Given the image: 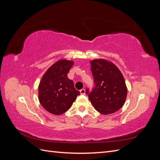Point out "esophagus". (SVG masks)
<instances>
[{"label":"esophagus","instance_id":"34e87169","mask_svg":"<svg viewBox=\"0 0 160 160\" xmlns=\"http://www.w3.org/2000/svg\"><path fill=\"white\" fill-rule=\"evenodd\" d=\"M80 93L81 95H85V90L84 89H82L80 90Z\"/></svg>","mask_w":160,"mask_h":160}]
</instances>
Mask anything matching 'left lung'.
<instances>
[{
  "label": "left lung",
  "mask_w": 160,
  "mask_h": 160,
  "mask_svg": "<svg viewBox=\"0 0 160 160\" xmlns=\"http://www.w3.org/2000/svg\"><path fill=\"white\" fill-rule=\"evenodd\" d=\"M95 87L86 89L95 109L103 115L115 113L123 107L128 95L124 77L117 66L103 59L90 61Z\"/></svg>",
  "instance_id": "left-lung-1"
}]
</instances>
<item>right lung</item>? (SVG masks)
Here are the masks:
<instances>
[{"instance_id": "1", "label": "right lung", "mask_w": 160, "mask_h": 160, "mask_svg": "<svg viewBox=\"0 0 160 160\" xmlns=\"http://www.w3.org/2000/svg\"><path fill=\"white\" fill-rule=\"evenodd\" d=\"M74 64L72 61L61 59L50 67L38 85V100L46 111L61 115L68 110L80 92L67 74Z\"/></svg>"}]
</instances>
